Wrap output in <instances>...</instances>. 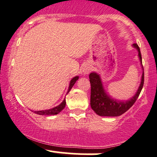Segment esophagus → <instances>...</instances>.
I'll use <instances>...</instances> for the list:
<instances>
[{
    "label": "esophagus",
    "mask_w": 157,
    "mask_h": 157,
    "mask_svg": "<svg viewBox=\"0 0 157 157\" xmlns=\"http://www.w3.org/2000/svg\"><path fill=\"white\" fill-rule=\"evenodd\" d=\"M90 70H91V68H90L89 66H85V67H84L83 70H82V71H83V72L85 74H87L89 73V72H90Z\"/></svg>",
    "instance_id": "esophagus-1"
}]
</instances>
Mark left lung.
Listing matches in <instances>:
<instances>
[{"label":"left lung","mask_w":157,"mask_h":157,"mask_svg":"<svg viewBox=\"0 0 157 157\" xmlns=\"http://www.w3.org/2000/svg\"><path fill=\"white\" fill-rule=\"evenodd\" d=\"M134 48L139 52V57L140 62L142 65L141 61V55L140 48L136 43L132 45ZM143 69V66H142ZM144 70V69H143ZM144 71L141 76V84H140L137 92L130 99L127 101H118L111 98L107 94L102 86L100 76L97 72H91L89 75L90 86V106L96 114L99 116H106V117H117L121 115L126 111L129 110L136 102V99L139 97L140 93L142 90L144 85Z\"/></svg>","instance_id":"obj_1"}]
</instances>
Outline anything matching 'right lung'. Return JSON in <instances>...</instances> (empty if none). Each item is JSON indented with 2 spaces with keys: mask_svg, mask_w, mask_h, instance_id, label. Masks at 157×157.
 Listing matches in <instances>:
<instances>
[{
  "mask_svg": "<svg viewBox=\"0 0 157 157\" xmlns=\"http://www.w3.org/2000/svg\"><path fill=\"white\" fill-rule=\"evenodd\" d=\"M78 79V76H75L73 78H72V80L70 81V86H69V89L68 91H67V94L70 92V90H71V88L72 87V86L74 85V84L76 82V81ZM66 105V99H63V102L58 105L56 107L53 108V109H48V110H43V111H37V112H34V113L36 114H40V115H55V114H58V113H60L64 109Z\"/></svg>",
  "mask_w": 157,
  "mask_h": 157,
  "instance_id": "right-lung-1",
  "label": "right lung"
}]
</instances>
